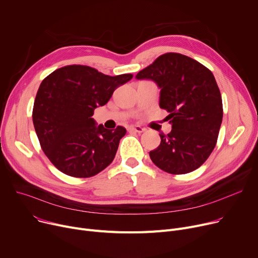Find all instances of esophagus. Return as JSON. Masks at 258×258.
I'll return each instance as SVG.
<instances>
[{
	"label": "esophagus",
	"mask_w": 258,
	"mask_h": 258,
	"mask_svg": "<svg viewBox=\"0 0 258 258\" xmlns=\"http://www.w3.org/2000/svg\"><path fill=\"white\" fill-rule=\"evenodd\" d=\"M130 131H133V132L141 134V133H143L145 130H144L143 127H141V126H130Z\"/></svg>",
	"instance_id": "34e87169"
}]
</instances>
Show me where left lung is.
I'll return each mask as SVG.
<instances>
[{"label": "left lung", "mask_w": 258, "mask_h": 258, "mask_svg": "<svg viewBox=\"0 0 258 258\" xmlns=\"http://www.w3.org/2000/svg\"><path fill=\"white\" fill-rule=\"evenodd\" d=\"M160 91V108L169 112L172 130L160 134L161 144L149 152L153 164L171 174L199 168L213 152L223 118L222 97L212 72L198 61L177 53L160 56L139 72Z\"/></svg>", "instance_id": "obj_1"}]
</instances>
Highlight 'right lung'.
I'll use <instances>...</instances> for the list:
<instances>
[{"mask_svg":"<svg viewBox=\"0 0 258 258\" xmlns=\"http://www.w3.org/2000/svg\"><path fill=\"white\" fill-rule=\"evenodd\" d=\"M133 75L115 77L85 65H68L40 84L33 107V124L45 156L58 170L74 177H91L114 160L123 126L107 130L92 118L119 86Z\"/></svg>","mask_w":258,"mask_h":258,"instance_id":"right-lung-1","label":"right lung"}]
</instances>
